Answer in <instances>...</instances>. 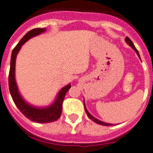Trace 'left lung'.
<instances>
[{
    "instance_id": "left-lung-1",
    "label": "left lung",
    "mask_w": 153,
    "mask_h": 153,
    "mask_svg": "<svg viewBox=\"0 0 153 153\" xmlns=\"http://www.w3.org/2000/svg\"><path fill=\"white\" fill-rule=\"evenodd\" d=\"M125 41H126V43H128V44L129 45V46H130V47H131V48L133 49V50H134V51H135L136 53H137V54H138V57H140L139 53H138V50H137V49L135 48V47H134V43H132V41L131 40V39H129V38H128V36H127L126 38H125ZM84 106H85V113H86L87 116L88 117V118H89V119H91V120H93V121H94V122H96V124H101V125H104V126H110V125H113L112 124H108V123L102 122V121H101V120H98V119H96V117H93V116H92V115H91V114H89V113H88V110H87L86 107H85V102H84Z\"/></svg>"
}]
</instances>
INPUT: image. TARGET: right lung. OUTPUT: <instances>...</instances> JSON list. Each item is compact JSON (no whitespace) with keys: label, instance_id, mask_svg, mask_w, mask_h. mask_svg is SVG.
<instances>
[{"label":"right lung","instance_id":"add662e5","mask_svg":"<svg viewBox=\"0 0 153 153\" xmlns=\"http://www.w3.org/2000/svg\"><path fill=\"white\" fill-rule=\"evenodd\" d=\"M46 31L45 28L40 29L37 28L30 30L25 34L19 41L17 46L13 49L11 53V64H10V71H9L8 77V85L10 93L12 97L15 104L16 105L19 110L28 119L32 121L37 123H50L57 120L61 117V111H62V104L65 96L69 88H71V84H68L66 86L63 87L59 93L57 94V98L55 100L54 102L52 103L51 106L47 107H36L31 106L27 103L24 99L22 97L18 89L16 81H15V60L19 51H20L22 46L29 40V39L39 35L40 33H44Z\"/></svg>","mask_w":153,"mask_h":153}]
</instances>
